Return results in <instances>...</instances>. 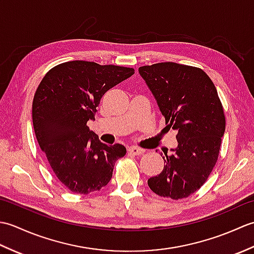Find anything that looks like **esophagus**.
<instances>
[{
    "label": "esophagus",
    "instance_id": "1",
    "mask_svg": "<svg viewBox=\"0 0 254 254\" xmlns=\"http://www.w3.org/2000/svg\"><path fill=\"white\" fill-rule=\"evenodd\" d=\"M127 152H128V154H131V155H142L145 152V149H143L141 147L132 146V147L127 149Z\"/></svg>",
    "mask_w": 254,
    "mask_h": 254
}]
</instances>
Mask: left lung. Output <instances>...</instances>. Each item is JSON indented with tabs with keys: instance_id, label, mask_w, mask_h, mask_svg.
Listing matches in <instances>:
<instances>
[{
	"instance_id": "obj_1",
	"label": "left lung",
	"mask_w": 254,
	"mask_h": 254,
	"mask_svg": "<svg viewBox=\"0 0 254 254\" xmlns=\"http://www.w3.org/2000/svg\"><path fill=\"white\" fill-rule=\"evenodd\" d=\"M138 73L167 127L178 132L177 148L165 154L164 169L149 178L148 187L159 196L188 197L204 185L218 159L226 119L216 87L203 69L174 62L141 66Z\"/></svg>"
}]
</instances>
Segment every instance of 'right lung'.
Here are the masks:
<instances>
[{
	"mask_svg": "<svg viewBox=\"0 0 254 254\" xmlns=\"http://www.w3.org/2000/svg\"><path fill=\"white\" fill-rule=\"evenodd\" d=\"M134 74V68L69 61L52 67L32 101V123L57 178L73 193L99 191L127 154L121 144L101 143L89 130L101 97Z\"/></svg>",
	"mask_w": 254,
	"mask_h": 254,
	"instance_id": "right-lung-1",
	"label": "right lung"
}]
</instances>
